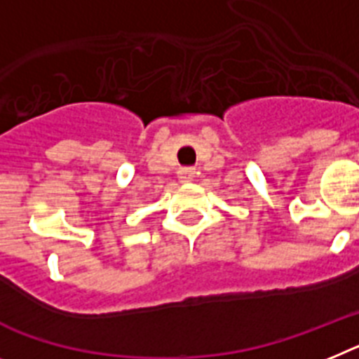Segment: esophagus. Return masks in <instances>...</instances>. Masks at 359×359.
Here are the masks:
<instances>
[{
    "instance_id": "esophagus-1",
    "label": "esophagus",
    "mask_w": 359,
    "mask_h": 359,
    "mask_svg": "<svg viewBox=\"0 0 359 359\" xmlns=\"http://www.w3.org/2000/svg\"><path fill=\"white\" fill-rule=\"evenodd\" d=\"M195 177V171L194 168H180L179 170V180L182 182V184H186V182H191Z\"/></svg>"
}]
</instances>
